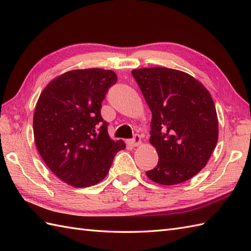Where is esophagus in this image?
Instances as JSON below:
<instances>
[{
	"label": "esophagus",
	"mask_w": 251,
	"mask_h": 251,
	"mask_svg": "<svg viewBox=\"0 0 251 251\" xmlns=\"http://www.w3.org/2000/svg\"><path fill=\"white\" fill-rule=\"evenodd\" d=\"M129 143L132 145V147H138L139 144H141V137H140L139 133H136L133 138L130 140Z\"/></svg>",
	"instance_id": "1"
}]
</instances>
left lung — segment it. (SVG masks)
<instances>
[{
    "instance_id": "left-lung-1",
    "label": "left lung",
    "mask_w": 251,
    "mask_h": 251,
    "mask_svg": "<svg viewBox=\"0 0 251 251\" xmlns=\"http://www.w3.org/2000/svg\"><path fill=\"white\" fill-rule=\"evenodd\" d=\"M152 111L150 142L158 164L147 171L153 182L176 185L204 168L216 148L218 120L213 98L190 75L166 67L131 72Z\"/></svg>"
}]
</instances>
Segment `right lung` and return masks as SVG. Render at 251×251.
<instances>
[{
    "label": "right lung",
    "instance_id": "add662e5",
    "mask_svg": "<svg viewBox=\"0 0 251 251\" xmlns=\"http://www.w3.org/2000/svg\"><path fill=\"white\" fill-rule=\"evenodd\" d=\"M114 72L71 71L52 80L40 94L33 119L34 139L45 164L74 187H90L109 172L125 143L113 141L100 114Z\"/></svg>",
    "mask_w": 251,
    "mask_h": 251
}]
</instances>
